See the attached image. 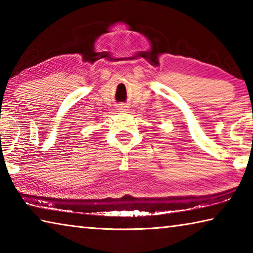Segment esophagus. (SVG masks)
Returning <instances> with one entry per match:
<instances>
[{
	"instance_id": "esophagus-1",
	"label": "esophagus",
	"mask_w": 253,
	"mask_h": 253,
	"mask_svg": "<svg viewBox=\"0 0 253 253\" xmlns=\"http://www.w3.org/2000/svg\"><path fill=\"white\" fill-rule=\"evenodd\" d=\"M118 109L122 110V111H126V110H128V106L125 105V104H119L118 105Z\"/></svg>"
}]
</instances>
